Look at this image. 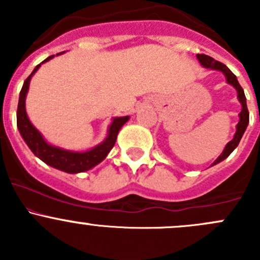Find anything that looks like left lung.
<instances>
[{
	"label": "left lung",
	"instance_id": "left-lung-1",
	"mask_svg": "<svg viewBox=\"0 0 260 260\" xmlns=\"http://www.w3.org/2000/svg\"><path fill=\"white\" fill-rule=\"evenodd\" d=\"M199 59V61H200V64L203 65L204 68H210V69H214V70H220V72H222V74L225 75V78H226V81L230 84V85L234 86L235 89H237L238 91V99H239L240 104H242V112L239 113V123H238L237 125V132H235L234 135V138H233L232 141H230L229 143H228L226 146H225L224 151H222V153L220 154L219 157H217L216 159L214 161V164L211 165V166H214V165L219 164V162L224 161L226 157H229V154L232 153L233 151H234L235 148H237L238 145H239L240 140H242L244 132H245L246 127H248V123H249V112H248V107H246V98H245V94H244V90L243 88L240 86L239 81H238L237 77H235L234 74H233L232 70L229 69V68L226 67V65H224L222 62L217 61V60L212 59L211 56H209V55H205V54H198L196 55Z\"/></svg>",
	"mask_w": 260,
	"mask_h": 260
}]
</instances>
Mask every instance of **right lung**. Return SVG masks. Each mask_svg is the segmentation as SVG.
<instances>
[{
	"mask_svg": "<svg viewBox=\"0 0 260 260\" xmlns=\"http://www.w3.org/2000/svg\"><path fill=\"white\" fill-rule=\"evenodd\" d=\"M60 54H62V52H59L57 55ZM54 56L55 55H51L48 59L44 60L43 62H40V64L32 70V73L28 75L27 79L25 80V83H23L22 89H21L20 91V98H18L17 128L18 131H20V135L22 136L23 141L26 142V145L28 146V148H30L31 151H32V153L35 154L36 157H39L41 161H44L46 165L54 167V169L60 170V171L68 172V174H79V172L88 171V170L93 169L94 166L101 164V162L106 158L107 154H108L109 151L113 148L115 141H117L118 132H119V129L122 128V125L129 119V117L125 115V117L114 118L113 122H112V124L109 125L108 128V136H107L106 140H104L101 145L95 146L91 149H88V151H67V149L51 146L50 143L46 142V141L44 140L43 136H41V133L34 127L32 123L28 119L25 108V99L32 75L38 72V69L41 67V64L49 61V60L52 59Z\"/></svg>",
	"mask_w": 260,
	"mask_h": 260,
	"instance_id": "1",
	"label": "right lung"
}]
</instances>
